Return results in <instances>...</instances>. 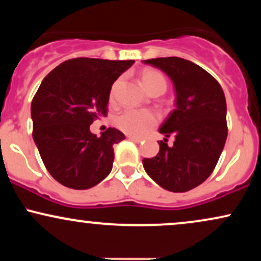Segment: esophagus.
<instances>
[{"mask_svg": "<svg viewBox=\"0 0 261 261\" xmlns=\"http://www.w3.org/2000/svg\"><path fill=\"white\" fill-rule=\"evenodd\" d=\"M127 139L128 140H131V141H134V142H136V143H140V142H142V139H141V137H136V136H130V135H128L127 136Z\"/></svg>", "mask_w": 261, "mask_h": 261, "instance_id": "1", "label": "esophagus"}]
</instances>
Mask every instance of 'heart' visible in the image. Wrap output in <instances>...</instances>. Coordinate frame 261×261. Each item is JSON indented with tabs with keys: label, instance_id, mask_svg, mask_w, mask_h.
Returning a JSON list of instances; mask_svg holds the SVG:
<instances>
[{
	"label": "heart",
	"instance_id": "b5f03b06",
	"mask_svg": "<svg viewBox=\"0 0 261 261\" xmlns=\"http://www.w3.org/2000/svg\"><path fill=\"white\" fill-rule=\"evenodd\" d=\"M141 81L142 85L151 94H163L167 89V80L160 71L153 68H145L141 72ZM118 82L114 83L110 91V99H114ZM160 121V118L152 110H135L127 109L122 112L114 119V125L130 136L141 137L147 134L152 127Z\"/></svg>",
	"mask_w": 261,
	"mask_h": 261
}]
</instances>
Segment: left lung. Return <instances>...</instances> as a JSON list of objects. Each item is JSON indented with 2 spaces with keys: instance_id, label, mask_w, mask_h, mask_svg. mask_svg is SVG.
<instances>
[{
  "instance_id": "1",
  "label": "left lung",
  "mask_w": 261,
  "mask_h": 261,
  "mask_svg": "<svg viewBox=\"0 0 261 261\" xmlns=\"http://www.w3.org/2000/svg\"><path fill=\"white\" fill-rule=\"evenodd\" d=\"M172 79L176 108L162 124L160 133L174 136L160 141V152L143 158V168L166 190L184 193L211 175L227 139L226 98L222 87L207 71L180 58L145 60Z\"/></svg>"
}]
</instances>
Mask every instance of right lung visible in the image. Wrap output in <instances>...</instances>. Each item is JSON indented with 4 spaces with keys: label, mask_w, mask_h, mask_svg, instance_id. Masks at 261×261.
Here are the masks:
<instances>
[{
    "label": "right lung",
    "mask_w": 261,
    "mask_h": 261,
    "mask_svg": "<svg viewBox=\"0 0 261 261\" xmlns=\"http://www.w3.org/2000/svg\"><path fill=\"white\" fill-rule=\"evenodd\" d=\"M134 62L76 58L43 80L32 101L33 139L47 172L60 184L85 190L110 173L114 145L125 135L109 127L98 137L89 126L107 116L113 83Z\"/></svg>",
    "instance_id": "obj_1"
}]
</instances>
